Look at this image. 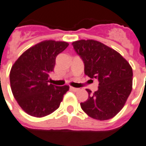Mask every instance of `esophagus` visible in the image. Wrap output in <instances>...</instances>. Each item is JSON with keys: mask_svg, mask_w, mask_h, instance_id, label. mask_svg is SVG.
<instances>
[{"mask_svg": "<svg viewBox=\"0 0 146 146\" xmlns=\"http://www.w3.org/2000/svg\"><path fill=\"white\" fill-rule=\"evenodd\" d=\"M71 90L74 91V92H77V91L80 90V89L79 88H75V87H70Z\"/></svg>", "mask_w": 146, "mask_h": 146, "instance_id": "34e87169", "label": "esophagus"}]
</instances>
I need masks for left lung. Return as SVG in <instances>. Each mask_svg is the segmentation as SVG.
Instances as JSON below:
<instances>
[{
    "mask_svg": "<svg viewBox=\"0 0 146 146\" xmlns=\"http://www.w3.org/2000/svg\"><path fill=\"white\" fill-rule=\"evenodd\" d=\"M73 48L84 62V72L99 81V90L89 94L81 103L82 110L90 117L107 120L119 113L132 89V69L117 51L94 40H80L72 43Z\"/></svg>",
    "mask_w": 146,
    "mask_h": 146,
    "instance_id": "1",
    "label": "left lung"
}]
</instances>
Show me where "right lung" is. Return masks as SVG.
<instances>
[{
	"label": "right lung",
	"mask_w": 146,
	"mask_h": 146,
	"mask_svg": "<svg viewBox=\"0 0 146 146\" xmlns=\"http://www.w3.org/2000/svg\"><path fill=\"white\" fill-rule=\"evenodd\" d=\"M68 46L65 41H41L24 51L12 66L11 91L18 105L28 115L44 117L60 107L70 86L50 84L48 79L56 56Z\"/></svg>",
	"instance_id": "1"
}]
</instances>
